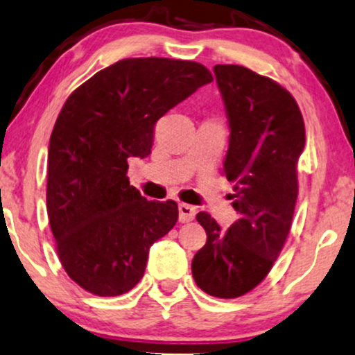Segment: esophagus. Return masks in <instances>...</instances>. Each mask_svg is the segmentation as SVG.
<instances>
[{"instance_id": "1", "label": "esophagus", "mask_w": 355, "mask_h": 355, "mask_svg": "<svg viewBox=\"0 0 355 355\" xmlns=\"http://www.w3.org/2000/svg\"><path fill=\"white\" fill-rule=\"evenodd\" d=\"M195 216H196L195 206L187 205V203L178 205V219H180V223H190L195 219Z\"/></svg>"}]
</instances>
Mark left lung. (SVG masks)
I'll list each match as a JSON object with an SVG mask.
<instances>
[{
  "label": "left lung",
  "mask_w": 355,
  "mask_h": 355,
  "mask_svg": "<svg viewBox=\"0 0 355 355\" xmlns=\"http://www.w3.org/2000/svg\"><path fill=\"white\" fill-rule=\"evenodd\" d=\"M213 70L231 129L223 175L234 185L239 219L223 231L209 213L196 214L208 237L191 273L211 297L239 298L268 275L284 249L306 136L302 111L282 85L241 65Z\"/></svg>",
  "instance_id": "obj_1"
}]
</instances>
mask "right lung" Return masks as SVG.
<instances>
[{
	"instance_id": "1",
	"label": "right lung",
	"mask_w": 355,
	"mask_h": 355,
	"mask_svg": "<svg viewBox=\"0 0 355 355\" xmlns=\"http://www.w3.org/2000/svg\"><path fill=\"white\" fill-rule=\"evenodd\" d=\"M209 82L198 62L124 58L67 98L49 144L47 214L62 267L83 290L128 293L175 226L177 203L141 196L128 159L149 155L157 121Z\"/></svg>"
}]
</instances>
